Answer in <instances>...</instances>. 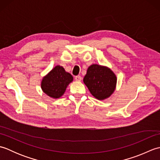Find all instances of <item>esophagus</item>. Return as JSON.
<instances>
[{
    "instance_id": "1",
    "label": "esophagus",
    "mask_w": 160,
    "mask_h": 160,
    "mask_svg": "<svg viewBox=\"0 0 160 160\" xmlns=\"http://www.w3.org/2000/svg\"><path fill=\"white\" fill-rule=\"evenodd\" d=\"M75 80H76V81H77V82H80L81 80H82V77L80 76H77L75 77Z\"/></svg>"
}]
</instances>
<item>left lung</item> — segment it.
Here are the masks:
<instances>
[{
  "instance_id": "left-lung-1",
  "label": "left lung",
  "mask_w": 160,
  "mask_h": 160,
  "mask_svg": "<svg viewBox=\"0 0 160 160\" xmlns=\"http://www.w3.org/2000/svg\"><path fill=\"white\" fill-rule=\"evenodd\" d=\"M83 82L94 98L104 100L115 91L117 77L108 67L93 64L88 68Z\"/></svg>"
}]
</instances>
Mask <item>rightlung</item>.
Segmentation results:
<instances>
[{
    "instance_id": "right-lung-1",
    "label": "right lung",
    "mask_w": 160,
    "mask_h": 160,
    "mask_svg": "<svg viewBox=\"0 0 160 160\" xmlns=\"http://www.w3.org/2000/svg\"><path fill=\"white\" fill-rule=\"evenodd\" d=\"M73 78L62 66L57 65L51 70L41 81V89L47 96L53 99L62 96L68 85L72 82Z\"/></svg>"
}]
</instances>
